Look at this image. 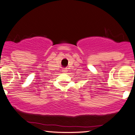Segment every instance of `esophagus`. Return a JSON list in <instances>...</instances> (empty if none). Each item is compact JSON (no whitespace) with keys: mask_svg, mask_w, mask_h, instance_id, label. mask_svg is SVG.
<instances>
[{"mask_svg":"<svg viewBox=\"0 0 135 135\" xmlns=\"http://www.w3.org/2000/svg\"><path fill=\"white\" fill-rule=\"evenodd\" d=\"M62 72H64V73H66V72H67V70H66V69H64V70H63Z\"/></svg>","mask_w":135,"mask_h":135,"instance_id":"obj_1","label":"esophagus"}]
</instances>
